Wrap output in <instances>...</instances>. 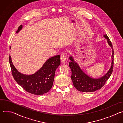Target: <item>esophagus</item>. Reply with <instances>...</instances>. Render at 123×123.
<instances>
[{
  "label": "esophagus",
  "mask_w": 123,
  "mask_h": 123,
  "mask_svg": "<svg viewBox=\"0 0 123 123\" xmlns=\"http://www.w3.org/2000/svg\"><path fill=\"white\" fill-rule=\"evenodd\" d=\"M67 60V54L65 53H62L61 55V60L62 62H64Z\"/></svg>",
  "instance_id": "obj_1"
}]
</instances>
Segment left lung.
Here are the masks:
<instances>
[{
	"mask_svg": "<svg viewBox=\"0 0 123 123\" xmlns=\"http://www.w3.org/2000/svg\"><path fill=\"white\" fill-rule=\"evenodd\" d=\"M103 36L107 39L108 45L112 49V60L110 69L103 77L98 79H94L89 77L80 69L78 64L74 61L72 56L69 57V59L71 61L69 62V65L72 72L71 79L73 84L74 87L80 91L90 92L100 89L104 86L112 73L114 64V51L112 44L107 35H104Z\"/></svg>",
	"mask_w": 123,
	"mask_h": 123,
	"instance_id": "left-lung-1",
	"label": "left lung"
}]
</instances>
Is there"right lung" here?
<instances>
[{"label":"right lung","instance_id":"1","mask_svg":"<svg viewBox=\"0 0 123 123\" xmlns=\"http://www.w3.org/2000/svg\"><path fill=\"white\" fill-rule=\"evenodd\" d=\"M22 28V25H21L16 33H18ZM9 63L12 75L16 82L27 92L40 95L46 93L51 89L55 71L61 64V60L60 55L51 57L46 61L39 70L29 75L23 74L17 70L10 56Z\"/></svg>","mask_w":123,"mask_h":123}]
</instances>
